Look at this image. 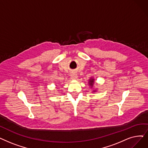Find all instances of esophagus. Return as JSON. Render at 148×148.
<instances>
[{"label":"esophagus","mask_w":148,"mask_h":148,"mask_svg":"<svg viewBox=\"0 0 148 148\" xmlns=\"http://www.w3.org/2000/svg\"><path fill=\"white\" fill-rule=\"evenodd\" d=\"M77 78V75L75 73H72L71 74V79H75Z\"/></svg>","instance_id":"obj_1"}]
</instances>
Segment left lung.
Returning <instances> with one entry per match:
<instances>
[{
	"instance_id": "obj_1",
	"label": "left lung",
	"mask_w": 148,
	"mask_h": 148,
	"mask_svg": "<svg viewBox=\"0 0 148 148\" xmlns=\"http://www.w3.org/2000/svg\"><path fill=\"white\" fill-rule=\"evenodd\" d=\"M89 84L91 85H92H92H93V83H94V79H91V80H89Z\"/></svg>"
}]
</instances>
